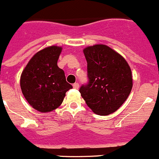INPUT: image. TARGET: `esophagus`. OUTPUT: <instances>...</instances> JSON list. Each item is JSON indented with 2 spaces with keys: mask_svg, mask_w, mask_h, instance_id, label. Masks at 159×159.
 Returning <instances> with one entry per match:
<instances>
[{
  "mask_svg": "<svg viewBox=\"0 0 159 159\" xmlns=\"http://www.w3.org/2000/svg\"><path fill=\"white\" fill-rule=\"evenodd\" d=\"M73 88L75 89H78L79 88V84L78 83H75V84H73Z\"/></svg>",
  "mask_w": 159,
  "mask_h": 159,
  "instance_id": "1",
  "label": "esophagus"
}]
</instances>
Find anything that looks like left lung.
I'll use <instances>...</instances> for the list:
<instances>
[{"label":"left lung","instance_id":"left-lung-1","mask_svg":"<svg viewBox=\"0 0 159 159\" xmlns=\"http://www.w3.org/2000/svg\"><path fill=\"white\" fill-rule=\"evenodd\" d=\"M87 61L85 84L79 89L86 104L95 113L106 116L116 112L131 92V70L121 55L106 45L84 50Z\"/></svg>","mask_w":159,"mask_h":159}]
</instances>
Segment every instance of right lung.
<instances>
[{
    "label": "right lung",
    "mask_w": 159,
    "mask_h": 159,
    "mask_svg": "<svg viewBox=\"0 0 159 159\" xmlns=\"http://www.w3.org/2000/svg\"><path fill=\"white\" fill-rule=\"evenodd\" d=\"M61 50L52 46L39 51L21 73L22 94L30 106L39 112H50L59 107L66 92L72 89L64 71L57 66Z\"/></svg>",
    "instance_id": "add662e5"
}]
</instances>
